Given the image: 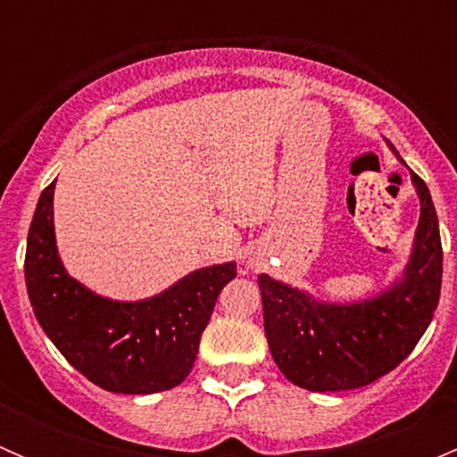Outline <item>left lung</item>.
<instances>
[{"instance_id": "left-lung-1", "label": "left lung", "mask_w": 457, "mask_h": 457, "mask_svg": "<svg viewBox=\"0 0 457 457\" xmlns=\"http://www.w3.org/2000/svg\"><path fill=\"white\" fill-rule=\"evenodd\" d=\"M386 145L398 156L389 141ZM409 174L420 219L411 256L389 287L362 301L331 303L258 276L271 358L294 385L320 394L370 385L413 352L433 320L442 285L440 225L427 183L411 170Z\"/></svg>"}]
</instances>
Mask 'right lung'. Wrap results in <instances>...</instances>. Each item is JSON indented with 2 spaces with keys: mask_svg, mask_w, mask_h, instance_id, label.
Returning <instances> with one entry per match:
<instances>
[{
  "mask_svg": "<svg viewBox=\"0 0 457 457\" xmlns=\"http://www.w3.org/2000/svg\"><path fill=\"white\" fill-rule=\"evenodd\" d=\"M53 199L54 181L37 201L26 243V289L41 329L77 371L105 391L145 395L181 385L237 262L201 267L141 301L99 296L72 278L59 258Z\"/></svg>",
  "mask_w": 457,
  "mask_h": 457,
  "instance_id": "right-lung-1",
  "label": "right lung"
}]
</instances>
